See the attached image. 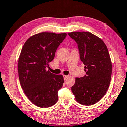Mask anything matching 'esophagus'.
Segmentation results:
<instances>
[{"label": "esophagus", "mask_w": 127, "mask_h": 127, "mask_svg": "<svg viewBox=\"0 0 127 127\" xmlns=\"http://www.w3.org/2000/svg\"><path fill=\"white\" fill-rule=\"evenodd\" d=\"M67 78H68V76L67 75H64V78L65 80H66Z\"/></svg>", "instance_id": "obj_1"}]
</instances>
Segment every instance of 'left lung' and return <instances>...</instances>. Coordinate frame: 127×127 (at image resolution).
I'll return each instance as SVG.
<instances>
[{"mask_svg":"<svg viewBox=\"0 0 127 127\" xmlns=\"http://www.w3.org/2000/svg\"><path fill=\"white\" fill-rule=\"evenodd\" d=\"M68 34L78 44L86 72L83 77L76 78L72 91L79 103L90 106L101 100L109 87L112 65L108 49L101 39L89 32Z\"/></svg>","mask_w":127,"mask_h":127,"instance_id":"1","label":"left lung"}]
</instances>
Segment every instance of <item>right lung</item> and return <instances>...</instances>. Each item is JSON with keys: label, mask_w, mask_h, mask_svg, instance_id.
I'll return each instance as SVG.
<instances>
[{"label": "right lung", "mask_w": 127, "mask_h": 127, "mask_svg": "<svg viewBox=\"0 0 127 127\" xmlns=\"http://www.w3.org/2000/svg\"><path fill=\"white\" fill-rule=\"evenodd\" d=\"M66 35L41 32L29 38L21 49L18 61L20 83L28 98L39 107H49L58 100L63 76L51 73L46 68Z\"/></svg>", "instance_id": "add662e5"}]
</instances>
